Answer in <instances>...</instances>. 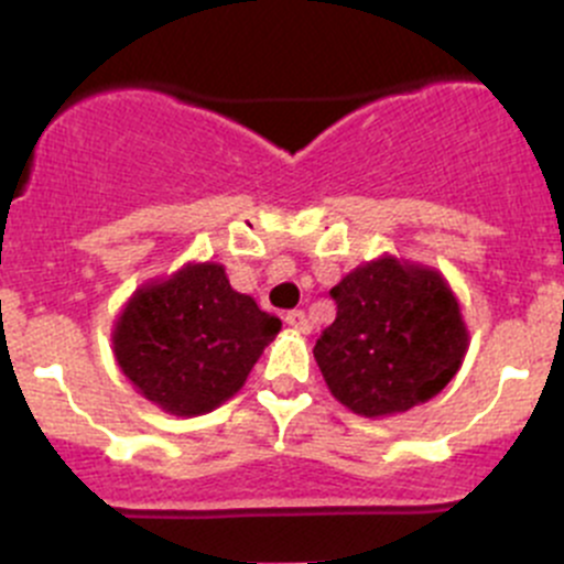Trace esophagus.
I'll return each instance as SVG.
<instances>
[{"label": "esophagus", "mask_w": 564, "mask_h": 564, "mask_svg": "<svg viewBox=\"0 0 564 564\" xmlns=\"http://www.w3.org/2000/svg\"><path fill=\"white\" fill-rule=\"evenodd\" d=\"M283 318H286V324L294 329V333H303V335L311 333V324H308V318H305L303 311H289Z\"/></svg>", "instance_id": "esophagus-1"}]
</instances>
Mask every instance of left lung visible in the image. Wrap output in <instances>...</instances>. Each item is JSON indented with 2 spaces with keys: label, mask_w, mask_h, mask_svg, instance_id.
I'll return each mask as SVG.
<instances>
[{
  "label": "left lung",
  "mask_w": 564,
  "mask_h": 564,
  "mask_svg": "<svg viewBox=\"0 0 564 564\" xmlns=\"http://www.w3.org/2000/svg\"><path fill=\"white\" fill-rule=\"evenodd\" d=\"M338 305L314 357L335 401L360 417H390L451 384L466 349L460 305L434 267L384 253L329 289Z\"/></svg>",
  "instance_id": "1"
}]
</instances>
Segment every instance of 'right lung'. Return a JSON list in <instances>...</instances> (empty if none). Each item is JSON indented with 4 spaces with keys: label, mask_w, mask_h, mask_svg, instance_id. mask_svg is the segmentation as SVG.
Segmentation results:
<instances>
[{
    "label": "right lung",
    "mask_w": 564,
    "mask_h": 564,
    "mask_svg": "<svg viewBox=\"0 0 564 564\" xmlns=\"http://www.w3.org/2000/svg\"><path fill=\"white\" fill-rule=\"evenodd\" d=\"M278 333L281 318L235 292L224 264L187 261L130 294L111 349L139 395L176 417H198L240 392Z\"/></svg>",
    "instance_id": "add662e5"
}]
</instances>
